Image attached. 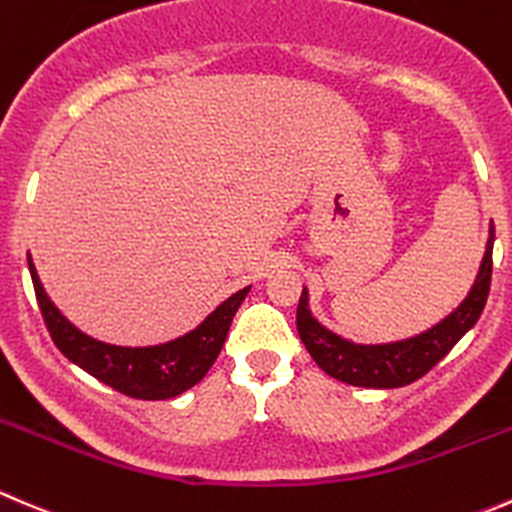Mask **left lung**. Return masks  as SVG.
I'll use <instances>...</instances> for the list:
<instances>
[{"instance_id":"1","label":"left lung","mask_w":512,"mask_h":512,"mask_svg":"<svg viewBox=\"0 0 512 512\" xmlns=\"http://www.w3.org/2000/svg\"><path fill=\"white\" fill-rule=\"evenodd\" d=\"M493 242L495 227L490 222L485 255L480 260L478 275H475L468 295L450 315H445L428 330L395 342L347 340L312 315L310 292H307V287H302L300 305H297L300 340L305 342L312 360L335 380L355 385V388H405L410 382L420 380L428 370H433L458 345L460 337L473 330V325L478 322L485 300H488L490 275H493Z\"/></svg>"}]
</instances>
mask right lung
<instances>
[{
    "mask_svg": "<svg viewBox=\"0 0 512 512\" xmlns=\"http://www.w3.org/2000/svg\"><path fill=\"white\" fill-rule=\"evenodd\" d=\"M27 265L34 292H37L39 310H42L49 335H52L54 345L62 350V355L82 367L84 372L97 377L99 382L137 400H170L195 388L207 375V370L215 365L227 332H230L232 317L250 292V285L237 290L235 295L220 302L200 325L175 340L145 347L112 345V342L97 340L72 325L49 300L32 257H27Z\"/></svg>",
    "mask_w": 512,
    "mask_h": 512,
    "instance_id": "obj_1",
    "label": "right lung"
}]
</instances>
